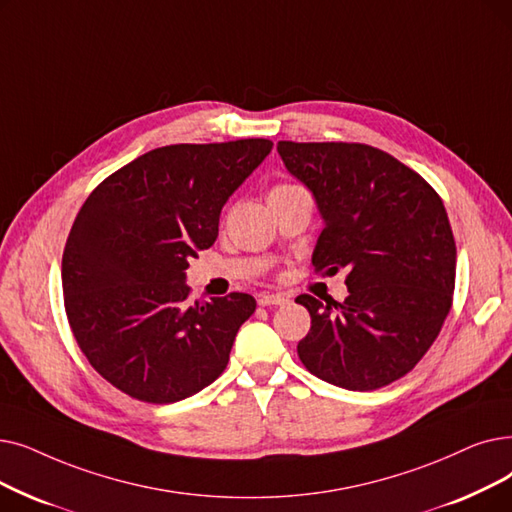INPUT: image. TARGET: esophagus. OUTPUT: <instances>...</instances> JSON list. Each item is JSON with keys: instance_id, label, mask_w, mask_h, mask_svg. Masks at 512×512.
I'll return each instance as SVG.
<instances>
[{"instance_id": "1", "label": "esophagus", "mask_w": 512, "mask_h": 512, "mask_svg": "<svg viewBox=\"0 0 512 512\" xmlns=\"http://www.w3.org/2000/svg\"><path fill=\"white\" fill-rule=\"evenodd\" d=\"M259 305L261 307H272V305H284V303H288V297H284V295H274V293H263V295H259Z\"/></svg>"}]
</instances>
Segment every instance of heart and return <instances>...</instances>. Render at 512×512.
<instances>
[{
  "instance_id": "b5f03b06",
  "label": "heart",
  "mask_w": 512,
  "mask_h": 512,
  "mask_svg": "<svg viewBox=\"0 0 512 512\" xmlns=\"http://www.w3.org/2000/svg\"><path fill=\"white\" fill-rule=\"evenodd\" d=\"M286 188H295V186H276L274 190H286ZM274 190H272V192H274Z\"/></svg>"
}]
</instances>
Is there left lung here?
<instances>
[{
  "label": "left lung",
  "instance_id": "1",
  "mask_svg": "<svg viewBox=\"0 0 512 512\" xmlns=\"http://www.w3.org/2000/svg\"><path fill=\"white\" fill-rule=\"evenodd\" d=\"M322 217L311 261L347 270V299L299 295L311 328L297 353L322 381L349 391L385 387L410 372L450 314L456 242L437 192L366 144L278 142Z\"/></svg>",
  "mask_w": 512,
  "mask_h": 512
}]
</instances>
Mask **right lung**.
<instances>
[{
	"label": "right lung",
	"instance_id": "add662e5",
	"mask_svg": "<svg viewBox=\"0 0 512 512\" xmlns=\"http://www.w3.org/2000/svg\"><path fill=\"white\" fill-rule=\"evenodd\" d=\"M272 146L249 138L154 148L87 196L64 247L62 293L81 351L110 385L173 404L224 372L257 303L247 293L188 303L186 270Z\"/></svg>",
	"mask_w": 512,
	"mask_h": 512
}]
</instances>
